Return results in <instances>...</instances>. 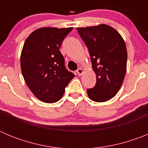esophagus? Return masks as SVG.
<instances>
[{
  "mask_svg": "<svg viewBox=\"0 0 148 148\" xmlns=\"http://www.w3.org/2000/svg\"><path fill=\"white\" fill-rule=\"evenodd\" d=\"M77 72V74H78V75H82V74L83 73V70H82V68H78V70H76Z\"/></svg>",
  "mask_w": 148,
  "mask_h": 148,
  "instance_id": "34e87169",
  "label": "esophagus"
}]
</instances>
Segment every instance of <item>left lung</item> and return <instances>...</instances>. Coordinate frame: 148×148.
I'll use <instances>...</instances> for the list:
<instances>
[{"label":"left lung","mask_w":148,"mask_h":148,"mask_svg":"<svg viewBox=\"0 0 148 148\" xmlns=\"http://www.w3.org/2000/svg\"><path fill=\"white\" fill-rule=\"evenodd\" d=\"M90 53L96 84L87 89L89 98L104 102L118 92L127 70V48L125 40L113 27L106 24L77 28Z\"/></svg>","instance_id":"obj_1"}]
</instances>
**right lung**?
I'll use <instances>...</instances> for the list:
<instances>
[{
	"instance_id": "add662e5",
	"label": "right lung",
	"mask_w": 148,
	"mask_h": 148,
	"mask_svg": "<svg viewBox=\"0 0 148 148\" xmlns=\"http://www.w3.org/2000/svg\"><path fill=\"white\" fill-rule=\"evenodd\" d=\"M44 27L35 30L25 40L21 56L23 78L32 93L46 103L61 99L75 75L65 67L59 50L63 40L73 29Z\"/></svg>"
}]
</instances>
